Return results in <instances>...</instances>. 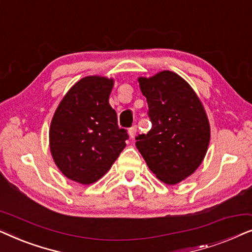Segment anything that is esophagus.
Listing matches in <instances>:
<instances>
[{
    "label": "esophagus",
    "mask_w": 252,
    "mask_h": 252,
    "mask_svg": "<svg viewBox=\"0 0 252 252\" xmlns=\"http://www.w3.org/2000/svg\"><path fill=\"white\" fill-rule=\"evenodd\" d=\"M136 132H137L136 126L130 127L129 130H128V134H129V137H130V139H134V137H135V135H136Z\"/></svg>",
    "instance_id": "1"
}]
</instances>
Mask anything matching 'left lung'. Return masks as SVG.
I'll list each match as a JSON object with an SVG mask.
<instances>
[{
  "label": "left lung",
  "instance_id": "1",
  "mask_svg": "<svg viewBox=\"0 0 252 252\" xmlns=\"http://www.w3.org/2000/svg\"><path fill=\"white\" fill-rule=\"evenodd\" d=\"M153 127L136 136L148 167L166 185H177L197 170L210 142V124L201 99L180 75L161 71L137 79Z\"/></svg>",
  "mask_w": 252,
  "mask_h": 252
}]
</instances>
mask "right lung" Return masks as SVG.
Segmentation results:
<instances>
[{
  "instance_id": "1",
  "label": "right lung",
  "mask_w": 252,
  "mask_h": 252,
  "mask_svg": "<svg viewBox=\"0 0 252 252\" xmlns=\"http://www.w3.org/2000/svg\"><path fill=\"white\" fill-rule=\"evenodd\" d=\"M115 80L89 75L72 86L51 119L49 147L56 166L67 179L94 184L110 170L128 139L109 104Z\"/></svg>"
}]
</instances>
